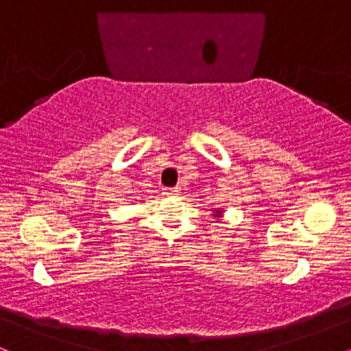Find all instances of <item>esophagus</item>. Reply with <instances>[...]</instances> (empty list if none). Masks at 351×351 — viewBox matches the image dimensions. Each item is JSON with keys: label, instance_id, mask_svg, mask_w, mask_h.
<instances>
[{"label": "esophagus", "instance_id": "1", "mask_svg": "<svg viewBox=\"0 0 351 351\" xmlns=\"http://www.w3.org/2000/svg\"><path fill=\"white\" fill-rule=\"evenodd\" d=\"M179 193H180L179 187H174V189H164L165 196H177V194H179Z\"/></svg>", "mask_w": 351, "mask_h": 351}]
</instances>
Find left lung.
<instances>
[{"label": "left lung", "instance_id": "obj_1", "mask_svg": "<svg viewBox=\"0 0 351 351\" xmlns=\"http://www.w3.org/2000/svg\"><path fill=\"white\" fill-rule=\"evenodd\" d=\"M211 211H215L216 218H221V215H223V209L221 208H215V209H211Z\"/></svg>", "mask_w": 351, "mask_h": 351}]
</instances>
